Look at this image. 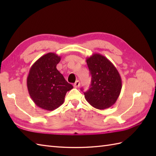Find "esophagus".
Returning <instances> with one entry per match:
<instances>
[{
  "mask_svg": "<svg viewBox=\"0 0 156 156\" xmlns=\"http://www.w3.org/2000/svg\"><path fill=\"white\" fill-rule=\"evenodd\" d=\"M79 87H80V82H79L78 80L76 81L75 83L74 84V88H78Z\"/></svg>",
  "mask_w": 156,
  "mask_h": 156,
  "instance_id": "obj_1",
  "label": "esophagus"
}]
</instances>
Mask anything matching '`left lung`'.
<instances>
[{
  "label": "left lung",
  "instance_id": "left-lung-1",
  "mask_svg": "<svg viewBox=\"0 0 156 156\" xmlns=\"http://www.w3.org/2000/svg\"><path fill=\"white\" fill-rule=\"evenodd\" d=\"M87 63L92 79L90 88L84 92L86 100L100 110L111 107L117 101L122 88L118 70L110 60L99 54L87 58Z\"/></svg>",
  "mask_w": 156,
  "mask_h": 156
}]
</instances>
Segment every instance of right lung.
<instances>
[{"label":"right lung","mask_w":156,"mask_h":156,"mask_svg":"<svg viewBox=\"0 0 156 156\" xmlns=\"http://www.w3.org/2000/svg\"><path fill=\"white\" fill-rule=\"evenodd\" d=\"M60 60V56L49 52L39 58L29 69V94L34 103L44 110L58 108L64 103L66 92L73 88L56 68Z\"/></svg>","instance_id":"obj_1"}]
</instances>
